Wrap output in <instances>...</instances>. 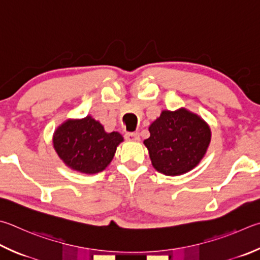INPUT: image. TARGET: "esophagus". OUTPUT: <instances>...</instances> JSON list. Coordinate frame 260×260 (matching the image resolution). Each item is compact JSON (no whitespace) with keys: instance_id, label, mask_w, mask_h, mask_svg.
Wrapping results in <instances>:
<instances>
[{"instance_id":"obj_1","label":"esophagus","mask_w":260,"mask_h":260,"mask_svg":"<svg viewBox=\"0 0 260 260\" xmlns=\"http://www.w3.org/2000/svg\"><path fill=\"white\" fill-rule=\"evenodd\" d=\"M125 139L127 141H134V142H136V141H140V135L139 133H126Z\"/></svg>"}]
</instances>
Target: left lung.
<instances>
[{
	"mask_svg": "<svg viewBox=\"0 0 260 260\" xmlns=\"http://www.w3.org/2000/svg\"><path fill=\"white\" fill-rule=\"evenodd\" d=\"M144 141L153 167L159 173L176 176L190 172L204 158L210 143V128L186 109L164 110L149 127Z\"/></svg>",
	"mask_w": 260,
	"mask_h": 260,
	"instance_id": "left-lung-1",
	"label": "left lung"
}]
</instances>
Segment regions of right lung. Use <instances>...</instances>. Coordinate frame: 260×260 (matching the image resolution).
<instances>
[{
    "label": "right lung",
    "instance_id": "1",
    "mask_svg": "<svg viewBox=\"0 0 260 260\" xmlns=\"http://www.w3.org/2000/svg\"><path fill=\"white\" fill-rule=\"evenodd\" d=\"M120 142L122 136L118 132L106 133L100 122L89 116L81 120H67L53 136V146L63 162L85 174L103 171Z\"/></svg>",
    "mask_w": 260,
    "mask_h": 260
}]
</instances>
